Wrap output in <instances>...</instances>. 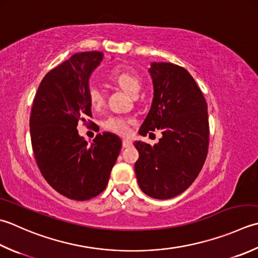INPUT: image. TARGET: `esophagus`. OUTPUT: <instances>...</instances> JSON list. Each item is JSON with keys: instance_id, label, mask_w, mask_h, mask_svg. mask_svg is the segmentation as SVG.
<instances>
[{"instance_id": "esophagus-1", "label": "esophagus", "mask_w": 258, "mask_h": 258, "mask_svg": "<svg viewBox=\"0 0 258 258\" xmlns=\"http://www.w3.org/2000/svg\"><path fill=\"white\" fill-rule=\"evenodd\" d=\"M132 145H133L132 141H130L127 139L123 140V148H130V146H132Z\"/></svg>"}]
</instances>
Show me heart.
Instances as JSON below:
<instances>
[{
  "mask_svg": "<svg viewBox=\"0 0 258 258\" xmlns=\"http://www.w3.org/2000/svg\"><path fill=\"white\" fill-rule=\"evenodd\" d=\"M109 79L117 84L120 88L125 90L126 93L135 96L141 90L142 83L139 75L136 74L134 69L127 66H118L115 67L108 75ZM88 99L93 108H99L104 102V95L97 86H90L88 90ZM131 119L120 117V116H112L105 120V127L110 132H114L119 135H126L130 132Z\"/></svg>",
  "mask_w": 258,
  "mask_h": 258,
  "instance_id": "heart-1",
  "label": "heart"
}]
</instances>
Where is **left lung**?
I'll return each mask as SVG.
<instances>
[{"mask_svg":"<svg viewBox=\"0 0 258 258\" xmlns=\"http://www.w3.org/2000/svg\"><path fill=\"white\" fill-rule=\"evenodd\" d=\"M153 100L139 133L161 130L151 146L141 141L135 173L141 190L154 199H171L192 184L208 153V107L203 93L186 70L171 62H152Z\"/></svg>","mask_w":258,"mask_h":258,"instance_id":"8db88e82","label":"left lung"}]
</instances>
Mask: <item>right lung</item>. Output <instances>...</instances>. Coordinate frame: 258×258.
<instances>
[{"label": "right lung", "instance_id": "right-lung-1", "mask_svg": "<svg viewBox=\"0 0 258 258\" xmlns=\"http://www.w3.org/2000/svg\"><path fill=\"white\" fill-rule=\"evenodd\" d=\"M99 51L72 55L44 76L35 95L31 117L34 158L43 178L59 194L84 201L105 190L122 140L104 132L88 144L78 122L92 117L89 78L102 62Z\"/></svg>", "mask_w": 258, "mask_h": 258}]
</instances>
